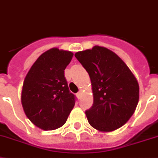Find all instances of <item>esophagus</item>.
Segmentation results:
<instances>
[{"label":"esophagus","mask_w":158,"mask_h":158,"mask_svg":"<svg viewBox=\"0 0 158 158\" xmlns=\"http://www.w3.org/2000/svg\"><path fill=\"white\" fill-rule=\"evenodd\" d=\"M82 94H82L81 91H80V92H78V93L77 94V98H79V99H80L82 97Z\"/></svg>","instance_id":"34e87169"}]
</instances>
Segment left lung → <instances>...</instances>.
<instances>
[{"label": "left lung", "instance_id": "1", "mask_svg": "<svg viewBox=\"0 0 158 158\" xmlns=\"http://www.w3.org/2000/svg\"><path fill=\"white\" fill-rule=\"evenodd\" d=\"M91 80L94 104L85 111L89 123L110 132L127 123L139 102V84L118 55L104 47L75 53Z\"/></svg>", "mask_w": 158, "mask_h": 158}]
</instances>
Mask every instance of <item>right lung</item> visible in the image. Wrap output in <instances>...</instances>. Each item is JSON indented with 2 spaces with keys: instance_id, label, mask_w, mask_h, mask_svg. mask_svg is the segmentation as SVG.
Here are the masks:
<instances>
[{
  "instance_id": "right-lung-1",
  "label": "right lung",
  "mask_w": 158,
  "mask_h": 158,
  "mask_svg": "<svg viewBox=\"0 0 158 158\" xmlns=\"http://www.w3.org/2000/svg\"><path fill=\"white\" fill-rule=\"evenodd\" d=\"M73 53L51 48L35 60L23 82L21 102L31 123L44 131L63 126L75 105L64 69Z\"/></svg>"
}]
</instances>
